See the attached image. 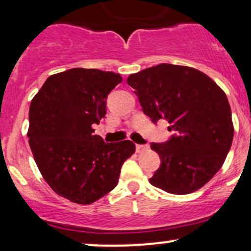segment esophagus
Returning a JSON list of instances; mask_svg holds the SVG:
<instances>
[{
	"label": "esophagus",
	"instance_id": "34e87169",
	"mask_svg": "<svg viewBox=\"0 0 251 251\" xmlns=\"http://www.w3.org/2000/svg\"><path fill=\"white\" fill-rule=\"evenodd\" d=\"M148 149H149L148 144H146V145H140V144H137V145H135V151L137 152H143Z\"/></svg>",
	"mask_w": 251,
	"mask_h": 251
}]
</instances>
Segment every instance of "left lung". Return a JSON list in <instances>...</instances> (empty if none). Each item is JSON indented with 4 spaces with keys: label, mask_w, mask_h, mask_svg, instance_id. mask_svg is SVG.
Masks as SVG:
<instances>
[{
    "label": "left lung",
    "mask_w": 251,
    "mask_h": 251,
    "mask_svg": "<svg viewBox=\"0 0 251 251\" xmlns=\"http://www.w3.org/2000/svg\"><path fill=\"white\" fill-rule=\"evenodd\" d=\"M127 83L151 122L168 120L174 132L168 142L151 143L160 166L150 183L175 195L205 185L223 165L234 138L226 93L201 71L171 63L131 74Z\"/></svg>",
    "instance_id": "8db88e82"
}]
</instances>
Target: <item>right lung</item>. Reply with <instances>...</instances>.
Returning <instances> with one entry per match:
<instances>
[{
  "mask_svg": "<svg viewBox=\"0 0 251 251\" xmlns=\"http://www.w3.org/2000/svg\"><path fill=\"white\" fill-rule=\"evenodd\" d=\"M122 81L113 72L72 68L50 75L31 100L28 138L34 159L48 185L73 203L91 204L112 191L135 151L129 140L105 143L92 128Z\"/></svg>",
  "mask_w": 251,
  "mask_h": 251,
  "instance_id": "obj_1",
  "label": "right lung"
}]
</instances>
